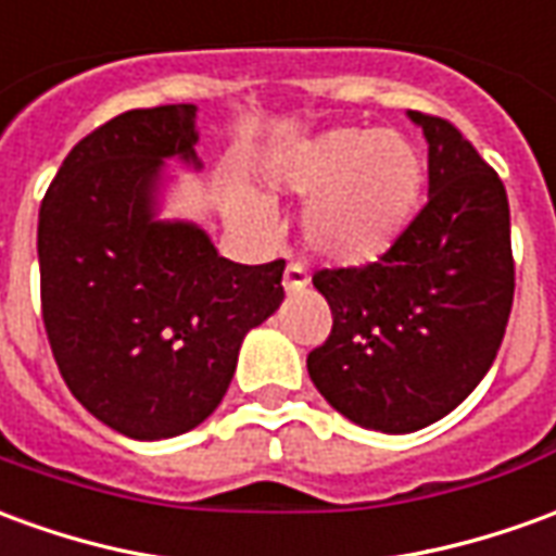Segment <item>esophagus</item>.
<instances>
[{
    "label": "esophagus",
    "mask_w": 556,
    "mask_h": 556,
    "mask_svg": "<svg viewBox=\"0 0 556 556\" xmlns=\"http://www.w3.org/2000/svg\"><path fill=\"white\" fill-rule=\"evenodd\" d=\"M282 286L289 294H298V291H304L309 286V274H306L304 265H298V262H289L286 265V274H282Z\"/></svg>",
    "instance_id": "esophagus-1"
}]
</instances>
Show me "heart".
<instances>
[{
  "instance_id": "obj_1",
  "label": "heart",
  "mask_w": 556,
  "mask_h": 556,
  "mask_svg": "<svg viewBox=\"0 0 556 556\" xmlns=\"http://www.w3.org/2000/svg\"><path fill=\"white\" fill-rule=\"evenodd\" d=\"M270 195L309 201L304 240L321 262L361 267L382 258L409 228L425 192V159L394 131L333 129L286 147L262 165ZM228 216L267 228V207L247 189L228 192Z\"/></svg>"
}]
</instances>
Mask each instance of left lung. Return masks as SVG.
<instances>
[{
  "instance_id": "8db88e82",
  "label": "left lung",
  "mask_w": 556,
  "mask_h": 556,
  "mask_svg": "<svg viewBox=\"0 0 556 556\" xmlns=\"http://www.w3.org/2000/svg\"><path fill=\"white\" fill-rule=\"evenodd\" d=\"M409 119L427 138V204L379 262L313 277L333 328L306 355L309 379L382 433L421 430L472 394L515 298L506 186L448 119Z\"/></svg>"
}]
</instances>
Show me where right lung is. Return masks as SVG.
<instances>
[{
  "instance_id": "right-lung-1",
  "label": "right lung",
  "mask_w": 556,
  "mask_h": 556,
  "mask_svg": "<svg viewBox=\"0 0 556 556\" xmlns=\"http://www.w3.org/2000/svg\"><path fill=\"white\" fill-rule=\"evenodd\" d=\"M195 104L108 119L65 156L38 213L41 318L68 391L131 440H168L223 403L243 337L286 298L282 267L223 258L156 219L165 159L201 168Z\"/></svg>"
}]
</instances>
